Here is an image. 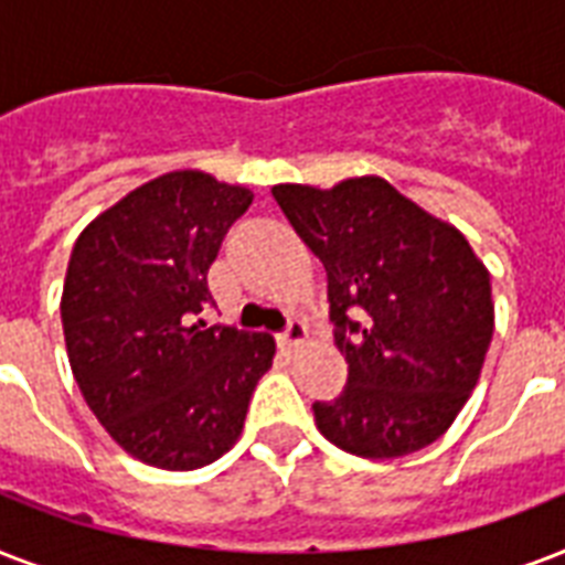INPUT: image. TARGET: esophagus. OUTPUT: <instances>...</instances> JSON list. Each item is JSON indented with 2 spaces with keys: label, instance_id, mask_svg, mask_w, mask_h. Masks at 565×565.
Returning a JSON list of instances; mask_svg holds the SVG:
<instances>
[{
  "label": "esophagus",
  "instance_id": "obj_1",
  "mask_svg": "<svg viewBox=\"0 0 565 565\" xmlns=\"http://www.w3.org/2000/svg\"><path fill=\"white\" fill-rule=\"evenodd\" d=\"M305 337H308V328L301 326L299 319H292V322H287L281 334H278V345H281L284 352H292V349H299L305 343Z\"/></svg>",
  "mask_w": 565,
  "mask_h": 565
}]
</instances>
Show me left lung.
<instances>
[{
  "instance_id": "8db88e82",
  "label": "left lung",
  "mask_w": 565,
  "mask_h": 565,
  "mask_svg": "<svg viewBox=\"0 0 565 565\" xmlns=\"http://www.w3.org/2000/svg\"><path fill=\"white\" fill-rule=\"evenodd\" d=\"M275 202L328 275V317L349 381L313 402L349 455L390 460L430 446L478 384L492 340L490 273L448 222L377 175L331 190L278 184Z\"/></svg>"
}]
</instances>
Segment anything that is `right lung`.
<instances>
[{
  "mask_svg": "<svg viewBox=\"0 0 565 565\" xmlns=\"http://www.w3.org/2000/svg\"><path fill=\"white\" fill-rule=\"evenodd\" d=\"M252 193L167 172L87 225L66 266L61 319L84 402L128 455L199 469L237 443L275 340L204 328L207 269Z\"/></svg>",
  "mask_w": 565,
  "mask_h": 565,
  "instance_id": "obj_1",
  "label": "right lung"
}]
</instances>
